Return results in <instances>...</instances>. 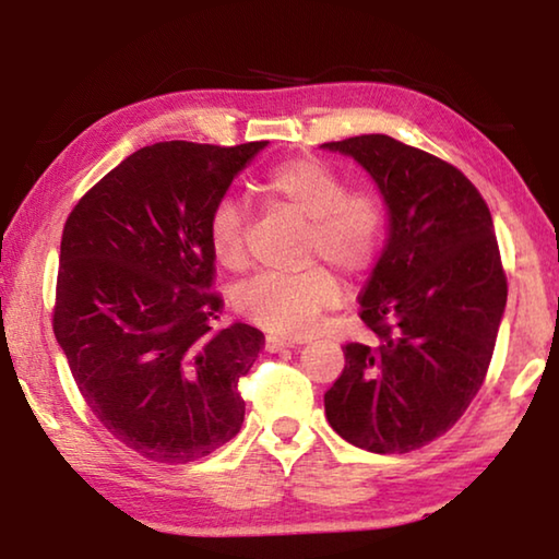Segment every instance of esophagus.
I'll return each instance as SVG.
<instances>
[{
    "label": "esophagus",
    "instance_id": "esophagus-1",
    "mask_svg": "<svg viewBox=\"0 0 559 559\" xmlns=\"http://www.w3.org/2000/svg\"><path fill=\"white\" fill-rule=\"evenodd\" d=\"M302 340H290V337H278V335H269L266 340V347L271 349V353H276V349H283V347H296L300 345Z\"/></svg>",
    "mask_w": 559,
    "mask_h": 559
}]
</instances>
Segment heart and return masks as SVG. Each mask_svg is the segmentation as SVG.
Returning a JSON list of instances; mask_svg holds the SVG:
<instances>
[{
    "label": "heart",
    "mask_w": 559,
    "mask_h": 559,
    "mask_svg": "<svg viewBox=\"0 0 559 559\" xmlns=\"http://www.w3.org/2000/svg\"><path fill=\"white\" fill-rule=\"evenodd\" d=\"M261 194L278 212L306 224L302 261H325L349 278L370 273L384 251L386 206L372 189H347V179L318 157L286 159L261 182ZM214 259L229 271L249 261L246 219L231 197H222L210 214ZM340 300V281L323 263L276 276L266 273L246 283L236 308L276 335L300 337L313 330L318 316Z\"/></svg>",
    "instance_id": "heart-1"
}]
</instances>
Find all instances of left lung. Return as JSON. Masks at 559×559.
Segmentation results:
<instances>
[{"label":"left lung","instance_id":"left-lung-1","mask_svg":"<svg viewBox=\"0 0 559 559\" xmlns=\"http://www.w3.org/2000/svg\"><path fill=\"white\" fill-rule=\"evenodd\" d=\"M328 150L353 155L390 206V243L359 296L370 343H347L325 392L340 437L409 453L456 424L486 382L508 278L488 204L447 159L390 135Z\"/></svg>","mask_w":559,"mask_h":559}]
</instances>
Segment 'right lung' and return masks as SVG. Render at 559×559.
I'll return each mask as SVG.
<instances>
[{
	"label": "right lung",
	"instance_id": "right-lung-1",
	"mask_svg": "<svg viewBox=\"0 0 559 559\" xmlns=\"http://www.w3.org/2000/svg\"><path fill=\"white\" fill-rule=\"evenodd\" d=\"M266 145L140 147L66 219L53 335L96 419L147 461L204 459L241 429L239 382L266 337L214 330L210 214Z\"/></svg>",
	"mask_w": 559,
	"mask_h": 559
}]
</instances>
